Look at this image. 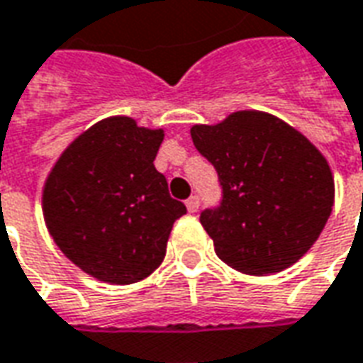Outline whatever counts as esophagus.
I'll return each instance as SVG.
<instances>
[{
	"instance_id": "1",
	"label": "esophagus",
	"mask_w": 363,
	"mask_h": 363,
	"mask_svg": "<svg viewBox=\"0 0 363 363\" xmlns=\"http://www.w3.org/2000/svg\"><path fill=\"white\" fill-rule=\"evenodd\" d=\"M199 206H200L199 196H190V199L186 200V208H189V212H196Z\"/></svg>"
}]
</instances>
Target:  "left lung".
Masks as SVG:
<instances>
[{"instance_id": "obj_1", "label": "left lung", "mask_w": 363, "mask_h": 363, "mask_svg": "<svg viewBox=\"0 0 363 363\" xmlns=\"http://www.w3.org/2000/svg\"><path fill=\"white\" fill-rule=\"evenodd\" d=\"M190 138L222 184V204L204 210L200 224L225 265L279 273L313 247L334 206V177L301 131L267 111L242 110L192 125Z\"/></svg>"}]
</instances>
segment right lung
<instances>
[{
	"label": "right lung",
	"instance_id": "add662e5",
	"mask_svg": "<svg viewBox=\"0 0 363 363\" xmlns=\"http://www.w3.org/2000/svg\"><path fill=\"white\" fill-rule=\"evenodd\" d=\"M163 138V129L111 116L82 131L52 164L43 186L45 224L90 277L131 285L163 263L174 220L186 214L153 164Z\"/></svg>",
	"mask_w": 363,
	"mask_h": 363
}]
</instances>
